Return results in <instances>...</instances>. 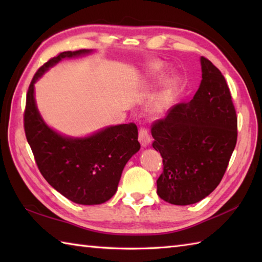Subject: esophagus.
Listing matches in <instances>:
<instances>
[{
  "mask_svg": "<svg viewBox=\"0 0 262 262\" xmlns=\"http://www.w3.org/2000/svg\"><path fill=\"white\" fill-rule=\"evenodd\" d=\"M138 141H140L141 145L143 147H146L149 145V144H151V137H149L148 130L146 129V128H144V127L140 128V132H138Z\"/></svg>",
  "mask_w": 262,
  "mask_h": 262,
  "instance_id": "obj_1",
  "label": "esophagus"
}]
</instances>
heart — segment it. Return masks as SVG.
I'll list each match as a JSON object with an SVG mask.
<instances>
[{"label": "heart", "instance_id": "b5f03b06", "mask_svg": "<svg viewBox=\"0 0 262 262\" xmlns=\"http://www.w3.org/2000/svg\"><path fill=\"white\" fill-rule=\"evenodd\" d=\"M160 74H161V65L160 64H152L149 65L148 68V77L149 81L155 82L160 79ZM177 88V79L176 77H170V79L166 81V85H165V90L163 92L162 96L158 100L157 103L154 104L153 111L157 115L164 114L166 110L169 109L170 104H171V99L173 97L174 91Z\"/></svg>", "mask_w": 262, "mask_h": 262}]
</instances>
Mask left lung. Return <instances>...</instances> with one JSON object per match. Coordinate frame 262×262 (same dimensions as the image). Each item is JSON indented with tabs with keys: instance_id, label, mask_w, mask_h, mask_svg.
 <instances>
[{
	"instance_id": "1",
	"label": "left lung",
	"mask_w": 262,
	"mask_h": 262,
	"mask_svg": "<svg viewBox=\"0 0 262 262\" xmlns=\"http://www.w3.org/2000/svg\"><path fill=\"white\" fill-rule=\"evenodd\" d=\"M202 82L187 103L173 105L152 125L153 147L163 159L157 181L161 199L191 205L220 185L237 140L230 89L213 63L200 57Z\"/></svg>"
}]
</instances>
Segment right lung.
<instances>
[{
    "label": "right lung",
    "mask_w": 262,
    "mask_h": 262,
    "mask_svg": "<svg viewBox=\"0 0 262 262\" xmlns=\"http://www.w3.org/2000/svg\"><path fill=\"white\" fill-rule=\"evenodd\" d=\"M92 53L63 52L43 64L27 93L25 132L38 169L54 189L80 205H99L114 196L126 163L140 151L137 126H110L86 137H70L49 127L39 114L35 83L63 58Z\"/></svg>",
    "instance_id": "add662e5"
}]
</instances>
